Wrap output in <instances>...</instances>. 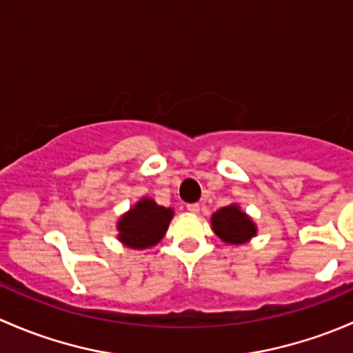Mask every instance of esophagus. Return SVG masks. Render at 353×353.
<instances>
[{"label":"esophagus","mask_w":353,"mask_h":353,"mask_svg":"<svg viewBox=\"0 0 353 353\" xmlns=\"http://www.w3.org/2000/svg\"><path fill=\"white\" fill-rule=\"evenodd\" d=\"M187 210L192 214H199V210H201V205L199 203H187Z\"/></svg>","instance_id":"obj_1"}]
</instances>
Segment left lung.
I'll list each match as a JSON object with an SVG mask.
<instances>
[{
	"mask_svg": "<svg viewBox=\"0 0 353 353\" xmlns=\"http://www.w3.org/2000/svg\"><path fill=\"white\" fill-rule=\"evenodd\" d=\"M212 230L223 241L231 245H241L255 236V224L250 221L238 205H228L212 216Z\"/></svg>",
	"mask_w": 353,
	"mask_h": 353,
	"instance_id": "obj_1",
	"label": "left lung"
}]
</instances>
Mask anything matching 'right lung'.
<instances>
[{
	"label": "right lung",
	"instance_id": "add662e5",
	"mask_svg": "<svg viewBox=\"0 0 353 353\" xmlns=\"http://www.w3.org/2000/svg\"><path fill=\"white\" fill-rule=\"evenodd\" d=\"M172 216V209L158 205L151 199H143L119 223V239L137 250L156 245L168 230Z\"/></svg>",
	"mask_w": 353,
	"mask_h": 353
}]
</instances>
